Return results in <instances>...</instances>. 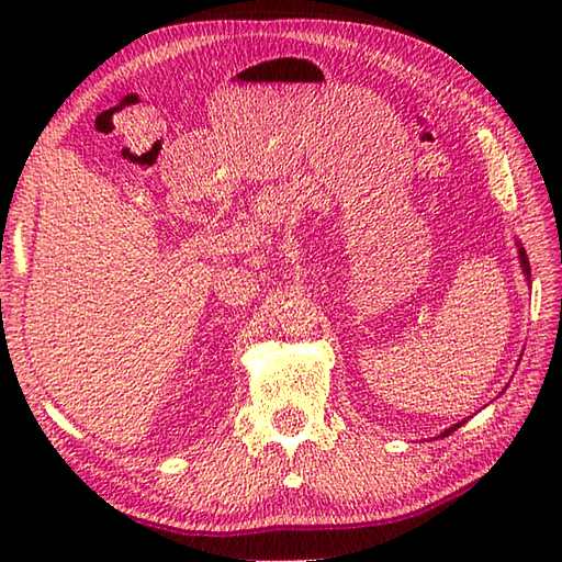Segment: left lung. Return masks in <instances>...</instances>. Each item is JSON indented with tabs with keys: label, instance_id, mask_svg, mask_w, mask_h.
<instances>
[{
	"label": "left lung",
	"instance_id": "obj_1",
	"mask_svg": "<svg viewBox=\"0 0 562 562\" xmlns=\"http://www.w3.org/2000/svg\"><path fill=\"white\" fill-rule=\"evenodd\" d=\"M519 258H521V268H524V274H527V278H529V282H531V268H529V258H527V250H524V248H519ZM457 427H461V423H459V425H453V427H449V429H447V432H445V435H441V437H447V435H451V432H453V429H457Z\"/></svg>",
	"mask_w": 562,
	"mask_h": 562
}]
</instances>
